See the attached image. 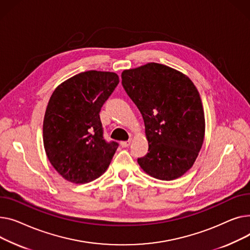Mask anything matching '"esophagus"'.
Returning a JSON list of instances; mask_svg holds the SVG:
<instances>
[{
    "instance_id": "obj_1",
    "label": "esophagus",
    "mask_w": 250,
    "mask_h": 250,
    "mask_svg": "<svg viewBox=\"0 0 250 250\" xmlns=\"http://www.w3.org/2000/svg\"><path fill=\"white\" fill-rule=\"evenodd\" d=\"M130 143H131V139H129L127 141H122L121 142V146H122V147H128V146L130 145Z\"/></svg>"
}]
</instances>
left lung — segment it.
<instances>
[{
	"label": "left lung",
	"mask_w": 250,
	"mask_h": 250,
	"mask_svg": "<svg viewBox=\"0 0 250 250\" xmlns=\"http://www.w3.org/2000/svg\"><path fill=\"white\" fill-rule=\"evenodd\" d=\"M122 85L140 111L148 153L137 159L150 177L172 181L193 167L205 136V115L197 87L183 72L149 62L125 69Z\"/></svg>",
	"instance_id": "obj_1"
}]
</instances>
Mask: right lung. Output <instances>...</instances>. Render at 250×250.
Here are the masks:
<instances>
[{"label": "right lung", "mask_w": 250, "mask_h": 250, "mask_svg": "<svg viewBox=\"0 0 250 250\" xmlns=\"http://www.w3.org/2000/svg\"><path fill=\"white\" fill-rule=\"evenodd\" d=\"M118 83L115 72L87 70L52 93L43 120V144L64 180L86 184L108 168L119 144L103 137L100 111Z\"/></svg>", "instance_id": "obj_1"}]
</instances>
